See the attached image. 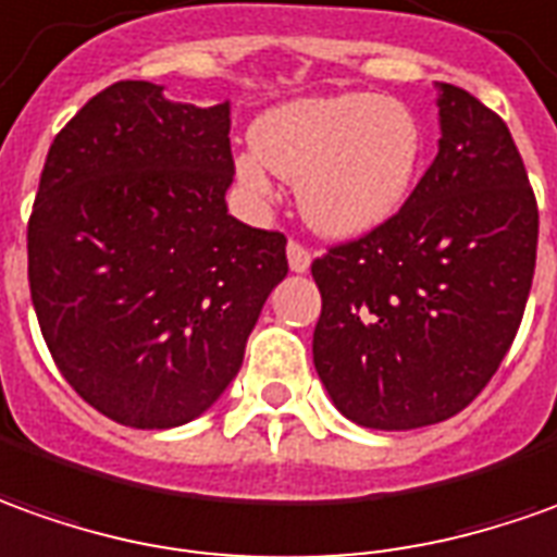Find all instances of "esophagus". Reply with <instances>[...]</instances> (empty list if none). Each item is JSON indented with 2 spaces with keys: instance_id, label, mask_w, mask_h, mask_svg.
<instances>
[{
  "instance_id": "1",
  "label": "esophagus",
  "mask_w": 557,
  "mask_h": 557,
  "mask_svg": "<svg viewBox=\"0 0 557 557\" xmlns=\"http://www.w3.org/2000/svg\"><path fill=\"white\" fill-rule=\"evenodd\" d=\"M286 256H289V268H293L295 274H305L310 268V249L301 247L298 240H289V247H286Z\"/></svg>"
}]
</instances>
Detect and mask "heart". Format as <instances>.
Returning a JSON list of instances; mask_svg holds the SVG:
<instances>
[{
	"label": "heart",
	"mask_w": 557,
	"mask_h": 557,
	"mask_svg": "<svg viewBox=\"0 0 557 557\" xmlns=\"http://www.w3.org/2000/svg\"><path fill=\"white\" fill-rule=\"evenodd\" d=\"M423 151V124L408 103L384 94H332L268 109L252 124V151L234 170L256 200L271 198V173L293 180L310 228L350 240L406 207Z\"/></svg>",
	"instance_id": "b5f03b06"
}]
</instances>
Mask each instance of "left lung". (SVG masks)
Returning a JSON list of instances; mask_svg holds the SVG:
<instances>
[{"label":"left lung","mask_w":557,"mask_h":557,"mask_svg":"<svg viewBox=\"0 0 557 557\" xmlns=\"http://www.w3.org/2000/svg\"><path fill=\"white\" fill-rule=\"evenodd\" d=\"M436 161L406 207L310 274L323 295L313 366L369 430L448 421L512 347L536 264L540 213L509 127L438 82Z\"/></svg>","instance_id":"obj_1"}]
</instances>
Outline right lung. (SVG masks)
<instances>
[{
  "instance_id": "right-lung-1",
  "label": "right lung",
  "mask_w": 557,
  "mask_h": 557,
  "mask_svg": "<svg viewBox=\"0 0 557 557\" xmlns=\"http://www.w3.org/2000/svg\"><path fill=\"white\" fill-rule=\"evenodd\" d=\"M228 103L115 82L54 136L33 203L29 293L70 387L136 430L200 418L240 372L286 277V237L228 215Z\"/></svg>"
}]
</instances>
